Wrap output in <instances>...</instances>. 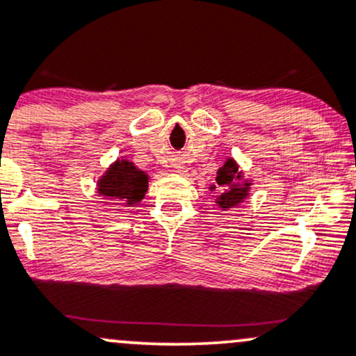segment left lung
<instances>
[{"label": "left lung", "instance_id": "1", "mask_svg": "<svg viewBox=\"0 0 356 356\" xmlns=\"http://www.w3.org/2000/svg\"><path fill=\"white\" fill-rule=\"evenodd\" d=\"M214 179H216V184L211 186L209 191H218V197L214 199V202L216 206H220L221 211H232L248 199L253 181L245 177L235 159H226L225 163L218 169Z\"/></svg>", "mask_w": 356, "mask_h": 356}]
</instances>
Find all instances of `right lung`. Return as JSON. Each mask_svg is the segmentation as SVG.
Wrapping results in <instances>:
<instances>
[{"instance_id":"add662e5","label":"right lung","mask_w":356,"mask_h":356,"mask_svg":"<svg viewBox=\"0 0 356 356\" xmlns=\"http://www.w3.org/2000/svg\"><path fill=\"white\" fill-rule=\"evenodd\" d=\"M150 175L138 169L134 162L121 157L109 163L108 169L97 177L96 194L103 199L115 201L124 208H135L148 191Z\"/></svg>"}]
</instances>
